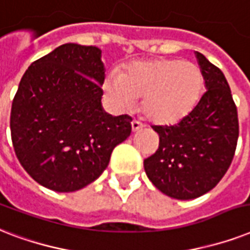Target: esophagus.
I'll return each mask as SVG.
<instances>
[{"label":"esophagus","mask_w":250,"mask_h":250,"mask_svg":"<svg viewBox=\"0 0 250 250\" xmlns=\"http://www.w3.org/2000/svg\"><path fill=\"white\" fill-rule=\"evenodd\" d=\"M143 127V124L141 121H137V120H133L131 121V130L133 131H137L139 129H142Z\"/></svg>","instance_id":"esophagus-1"}]
</instances>
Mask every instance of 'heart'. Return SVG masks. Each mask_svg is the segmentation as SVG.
Returning <instances> with one entry per match:
<instances>
[{"label": "heart", "instance_id": "heart-1", "mask_svg": "<svg viewBox=\"0 0 250 250\" xmlns=\"http://www.w3.org/2000/svg\"><path fill=\"white\" fill-rule=\"evenodd\" d=\"M205 90L198 65L179 59L135 61L119 74L107 75L104 91L117 108H130L142 99L143 115L158 125H175L190 115Z\"/></svg>", "mask_w": 250, "mask_h": 250}]
</instances>
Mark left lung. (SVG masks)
Returning <instances> with one entry per match:
<instances>
[{"label":"left lung","instance_id":"left-lung-1","mask_svg":"<svg viewBox=\"0 0 250 250\" xmlns=\"http://www.w3.org/2000/svg\"><path fill=\"white\" fill-rule=\"evenodd\" d=\"M197 59L208 91L183 121L152 126L159 147L143 162L147 177L162 193L193 199L216 187L229 168L239 138L237 108L219 67L202 53Z\"/></svg>","mask_w":250,"mask_h":250}]
</instances>
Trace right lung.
I'll return each instance as SVG.
<instances>
[{
    "label": "right lung",
    "instance_id": "1",
    "mask_svg": "<svg viewBox=\"0 0 250 250\" xmlns=\"http://www.w3.org/2000/svg\"><path fill=\"white\" fill-rule=\"evenodd\" d=\"M92 45L63 44L30 65L10 113L11 142L42 187L74 191L95 181L131 133V117L103 112L104 63Z\"/></svg>",
    "mask_w": 250,
    "mask_h": 250
}]
</instances>
